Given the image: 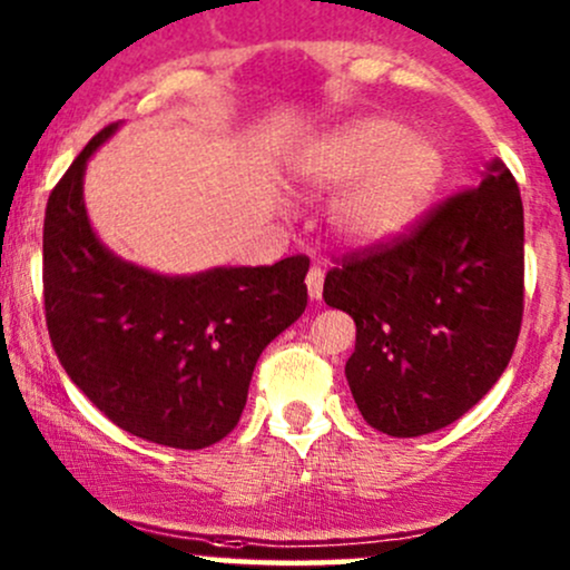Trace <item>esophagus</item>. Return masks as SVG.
I'll list each match as a JSON object with an SVG mask.
<instances>
[{
  "mask_svg": "<svg viewBox=\"0 0 570 570\" xmlns=\"http://www.w3.org/2000/svg\"><path fill=\"white\" fill-rule=\"evenodd\" d=\"M323 285H325V272L320 269V266H312L309 274H306V291H309V298L323 296Z\"/></svg>",
  "mask_w": 570,
  "mask_h": 570,
  "instance_id": "1",
  "label": "esophagus"
}]
</instances>
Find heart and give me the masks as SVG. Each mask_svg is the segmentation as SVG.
Here are the masks:
<instances>
[{
    "label": "heart",
    "instance_id": "1",
    "mask_svg": "<svg viewBox=\"0 0 570 570\" xmlns=\"http://www.w3.org/2000/svg\"><path fill=\"white\" fill-rule=\"evenodd\" d=\"M301 178L320 191L353 184L333 205V226L350 243L392 237L421 210L440 178L430 140L403 136L390 119H354L306 151Z\"/></svg>",
    "mask_w": 570,
    "mask_h": 570
}]
</instances>
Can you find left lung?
<instances>
[{
	"label": "left lung",
	"mask_w": 570,
	"mask_h": 570,
	"mask_svg": "<svg viewBox=\"0 0 570 570\" xmlns=\"http://www.w3.org/2000/svg\"><path fill=\"white\" fill-rule=\"evenodd\" d=\"M523 234L518 180L493 163L403 232L336 258L323 298L357 325L346 381L373 430H443L497 384L523 325Z\"/></svg>",
	"instance_id": "obj_1"
}]
</instances>
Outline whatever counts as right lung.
<instances>
[{"label":"right lung","mask_w":570,"mask_h":570,"mask_svg":"<svg viewBox=\"0 0 570 570\" xmlns=\"http://www.w3.org/2000/svg\"><path fill=\"white\" fill-rule=\"evenodd\" d=\"M114 130L92 136L47 199V333L69 379L119 430L199 451L237 426L261 352L304 314L309 258L194 277L114 258L82 203L87 159Z\"/></svg>","instance_id":"add662e5"}]
</instances>
